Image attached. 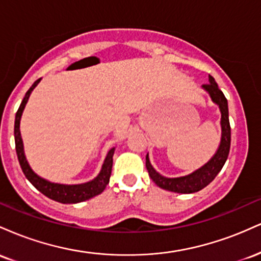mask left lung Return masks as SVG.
I'll return each mask as SVG.
<instances>
[{
  "instance_id": "1",
  "label": "left lung",
  "mask_w": 261,
  "mask_h": 261,
  "mask_svg": "<svg viewBox=\"0 0 261 261\" xmlns=\"http://www.w3.org/2000/svg\"><path fill=\"white\" fill-rule=\"evenodd\" d=\"M210 83L203 85L211 95L212 100L218 104L221 114V126H222V139H221V145L218 148L217 153L211 158L208 163H206L202 168H200L193 174L187 176H180V178H164L153 169L148 160V154L146 155V168L148 170V174L158 187L164 189V190L173 191V193L181 194H191L201 190L216 178V175L221 172L222 167L228 158L229 148H230V125L228 118V103H227L226 97L223 92L218 88L216 81L212 76H208Z\"/></svg>"
}]
</instances>
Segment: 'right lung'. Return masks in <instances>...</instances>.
Returning <instances> with one entry per match:
<instances>
[{
	"instance_id": "right-lung-1",
	"label": "right lung",
	"mask_w": 261,
	"mask_h": 261,
	"mask_svg": "<svg viewBox=\"0 0 261 261\" xmlns=\"http://www.w3.org/2000/svg\"><path fill=\"white\" fill-rule=\"evenodd\" d=\"M39 79L33 83L31 88L28 89V92L25 93L24 98H23L22 103H20L19 108H18L16 113V121H14V142H16V152L18 161H19L20 168H22L23 173H24L25 178L38 189L40 193H43L45 196L50 197L51 200L61 202V203H76L81 201H86V200L91 199V197L99 195L100 193H103L104 189L107 188V185L109 184L110 174H112V168H113V154H114V148H112L108 153L106 161H104L103 168H101L99 175L94 179V180L86 182V184H80V185H62V184H55V182L46 181L45 179H41L40 176H38L29 167L28 162L25 160L24 152H23V142L22 137H20V131H19V121L20 116H22L23 109H24L27 101H28L29 95L33 89L35 88V86L38 85Z\"/></svg>"
}]
</instances>
